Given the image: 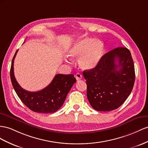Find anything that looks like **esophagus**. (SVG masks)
Masks as SVG:
<instances>
[{"label":"esophagus","mask_w":148,"mask_h":148,"mask_svg":"<svg viewBox=\"0 0 148 148\" xmlns=\"http://www.w3.org/2000/svg\"><path fill=\"white\" fill-rule=\"evenodd\" d=\"M75 79H76L77 81H79L81 80V79H82V75L80 74V73H76L75 75Z\"/></svg>","instance_id":"1"}]
</instances>
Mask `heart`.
<instances>
[{"label":"heart","mask_w":148,"mask_h":148,"mask_svg":"<svg viewBox=\"0 0 148 148\" xmlns=\"http://www.w3.org/2000/svg\"><path fill=\"white\" fill-rule=\"evenodd\" d=\"M104 44L100 40L85 38L76 42L68 51L71 58H79V66L83 69L95 67L104 54Z\"/></svg>","instance_id":"1"}]
</instances>
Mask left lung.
<instances>
[{
  "instance_id": "left-lung-1",
  "label": "left lung",
  "mask_w": 148,
  "mask_h": 148,
  "mask_svg": "<svg viewBox=\"0 0 148 148\" xmlns=\"http://www.w3.org/2000/svg\"><path fill=\"white\" fill-rule=\"evenodd\" d=\"M87 97L98 111L120 107L131 94L135 81L131 54L126 47H117L105 54L97 66L83 72Z\"/></svg>"
}]
</instances>
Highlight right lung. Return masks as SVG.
<instances>
[{
  "mask_svg": "<svg viewBox=\"0 0 148 148\" xmlns=\"http://www.w3.org/2000/svg\"><path fill=\"white\" fill-rule=\"evenodd\" d=\"M11 64L10 75L13 88L20 99L32 111L40 113L55 112L63 105L68 92L76 79L73 74H57L46 88L37 92H30L22 89L18 84L14 73V61Z\"/></svg>",
  "mask_w": 148,
  "mask_h": 148,
  "instance_id": "1",
  "label": "right lung"
}]
</instances>
